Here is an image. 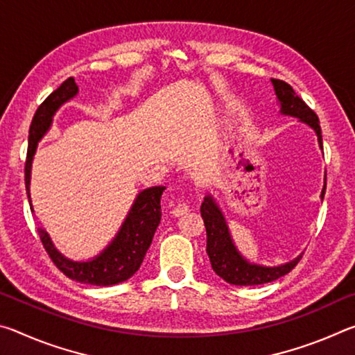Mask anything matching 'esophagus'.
Returning a JSON list of instances; mask_svg holds the SVG:
<instances>
[{"mask_svg": "<svg viewBox=\"0 0 355 355\" xmlns=\"http://www.w3.org/2000/svg\"><path fill=\"white\" fill-rule=\"evenodd\" d=\"M189 211V205L188 203H178V205H175L172 208V214L175 216V218H180V216H183Z\"/></svg>", "mask_w": 355, "mask_h": 355, "instance_id": "1", "label": "esophagus"}]
</instances>
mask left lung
I'll return each instance as SVG.
<instances>
[{
    "label": "left lung",
    "instance_id": "obj_1",
    "mask_svg": "<svg viewBox=\"0 0 355 355\" xmlns=\"http://www.w3.org/2000/svg\"><path fill=\"white\" fill-rule=\"evenodd\" d=\"M272 84L275 95H277L282 106L280 111L309 123L316 131L318 142H320L322 148L320 119H318L315 111L293 91V87L288 83L282 80H272ZM324 192H326V186H324L321 192V199L324 197ZM200 214L207 228V254L209 257V261H211V268L227 284L241 286L269 284V282L277 280L282 275L290 272L300 261V258H302V255H300L294 258L293 261L275 268L250 264L239 255V252L233 245L224 216H222L220 209L209 196L205 197V200L202 203Z\"/></svg>",
    "mask_w": 355,
    "mask_h": 355
}]
</instances>
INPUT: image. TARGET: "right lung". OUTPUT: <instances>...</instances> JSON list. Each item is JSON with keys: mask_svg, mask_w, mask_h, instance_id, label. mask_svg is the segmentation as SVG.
Segmentation results:
<instances>
[{"mask_svg": "<svg viewBox=\"0 0 355 355\" xmlns=\"http://www.w3.org/2000/svg\"><path fill=\"white\" fill-rule=\"evenodd\" d=\"M78 86L73 78H67L56 91H53L44 100L37 111H35L31 127H29L28 153L25 163V184L29 199V178H31V163L33 156L37 148V142L44 137L51 125L53 114L65 101L75 97ZM164 186H153V188L144 189L131 207L130 213L125 219L122 228L117 236L107 248L95 257L91 261H71L59 254L53 245L50 236L45 230L39 228L40 241L44 244L48 257L56 264V268L69 279L80 282V284L95 285V286H110L120 284L130 279L146 257L147 250L152 244L156 227L161 220V194ZM33 208V207H31Z\"/></svg>", "mask_w": 355, "mask_h": 355, "instance_id": "add662e5", "label": "right lung"}]
</instances>
